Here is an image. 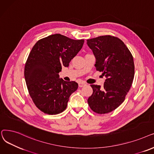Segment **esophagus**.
Wrapping results in <instances>:
<instances>
[{
  "label": "esophagus",
  "mask_w": 154,
  "mask_h": 154,
  "mask_svg": "<svg viewBox=\"0 0 154 154\" xmlns=\"http://www.w3.org/2000/svg\"><path fill=\"white\" fill-rule=\"evenodd\" d=\"M86 83H84V82H80V83H78V86H79V87H80V88L83 87V86H86Z\"/></svg>",
  "instance_id": "esophagus-1"
}]
</instances>
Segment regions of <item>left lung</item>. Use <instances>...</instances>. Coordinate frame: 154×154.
I'll list each match as a JSON object with an SVG mask.
<instances>
[{
    "label": "left lung",
    "mask_w": 154,
    "mask_h": 154,
    "mask_svg": "<svg viewBox=\"0 0 154 154\" xmlns=\"http://www.w3.org/2000/svg\"><path fill=\"white\" fill-rule=\"evenodd\" d=\"M87 45L96 57L97 71L106 78L103 87L91 85L93 94L88 103L95 113H108L123 103L130 89L135 73L134 58L124 42L113 35L88 39Z\"/></svg>",
    "instance_id": "obj_1"
}]
</instances>
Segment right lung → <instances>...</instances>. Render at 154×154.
Returning a JSON list of instances; mask_svg holds the SVG:
<instances>
[{
  "label": "right lung",
  "mask_w": 154,
  "mask_h": 154,
  "mask_svg": "<svg viewBox=\"0 0 154 154\" xmlns=\"http://www.w3.org/2000/svg\"><path fill=\"white\" fill-rule=\"evenodd\" d=\"M84 41L56 34L39 40L33 46L25 64L24 77L29 95L43 113L57 115L66 108L78 85L60 79L59 72L63 66H69Z\"/></svg>",
  "instance_id": "obj_1"
}]
</instances>
